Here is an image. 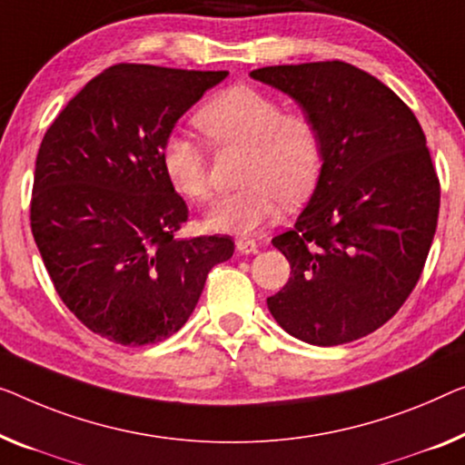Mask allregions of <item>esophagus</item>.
Wrapping results in <instances>:
<instances>
[{"label":"esophagus","instance_id":"obj_1","mask_svg":"<svg viewBox=\"0 0 465 465\" xmlns=\"http://www.w3.org/2000/svg\"><path fill=\"white\" fill-rule=\"evenodd\" d=\"M235 248H238L240 254H254L259 244H256V242L251 238H238L235 240Z\"/></svg>","mask_w":465,"mask_h":465}]
</instances>
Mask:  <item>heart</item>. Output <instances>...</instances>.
I'll return each mask as SVG.
<instances>
[{
    "instance_id": "heart-1",
    "label": "heart",
    "mask_w": 465,
    "mask_h": 465,
    "mask_svg": "<svg viewBox=\"0 0 465 465\" xmlns=\"http://www.w3.org/2000/svg\"><path fill=\"white\" fill-rule=\"evenodd\" d=\"M196 124L219 148L246 150L240 171L244 188L223 196L206 214L213 232L252 233L273 221L282 204L311 196L323 169L320 124L309 114L286 113L282 102L259 89L238 85L204 104ZM161 164L169 183L192 203L213 196L211 163L203 145L171 134L161 145Z\"/></svg>"
}]
</instances>
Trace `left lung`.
Here are the masks:
<instances>
[{
    "instance_id": "8db88e82",
    "label": "left lung",
    "mask_w": 465,
    "mask_h": 465,
    "mask_svg": "<svg viewBox=\"0 0 465 465\" xmlns=\"http://www.w3.org/2000/svg\"><path fill=\"white\" fill-rule=\"evenodd\" d=\"M251 77L290 95L323 140L320 182L272 240L292 272L267 307L302 342H352L397 313L424 269L440 204L426 135L392 89L341 60Z\"/></svg>"
}]
</instances>
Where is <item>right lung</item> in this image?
I'll list each match as a JSON object with an SVG mask.
<instances>
[{
    "label": "right lung",
    "instance_id": "obj_1",
    "mask_svg": "<svg viewBox=\"0 0 465 465\" xmlns=\"http://www.w3.org/2000/svg\"><path fill=\"white\" fill-rule=\"evenodd\" d=\"M227 71L116 64L87 83L41 142L31 230L62 302L123 346L161 342L190 320L230 235L177 240L188 206L161 145Z\"/></svg>",
    "mask_w": 465,
    "mask_h": 465
}]
</instances>
